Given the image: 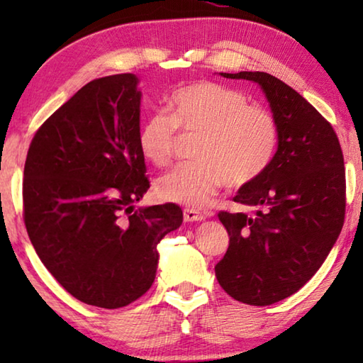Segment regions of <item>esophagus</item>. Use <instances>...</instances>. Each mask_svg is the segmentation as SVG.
<instances>
[{
    "mask_svg": "<svg viewBox=\"0 0 363 363\" xmlns=\"http://www.w3.org/2000/svg\"><path fill=\"white\" fill-rule=\"evenodd\" d=\"M206 216L203 213L192 210V208H186L184 210V219L187 220V223H200V220H203Z\"/></svg>",
    "mask_w": 363,
    "mask_h": 363,
    "instance_id": "34e87169",
    "label": "esophagus"
}]
</instances>
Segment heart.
I'll return each mask as SVG.
<instances>
[{
  "mask_svg": "<svg viewBox=\"0 0 363 363\" xmlns=\"http://www.w3.org/2000/svg\"><path fill=\"white\" fill-rule=\"evenodd\" d=\"M169 116L152 113L139 128L138 145L145 160L163 167L173 155L176 128L200 133L194 163L177 164L158 177L155 192L171 203L201 208L227 184L240 187L259 177L277 147V123L266 108L250 106L240 91L199 82L176 89Z\"/></svg>",
  "mask_w": 363,
  "mask_h": 363,
  "instance_id": "b5f03b06",
  "label": "heart"
}]
</instances>
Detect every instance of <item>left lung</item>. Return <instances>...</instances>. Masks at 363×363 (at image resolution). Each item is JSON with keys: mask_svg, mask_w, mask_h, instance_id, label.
<instances>
[{"mask_svg": "<svg viewBox=\"0 0 363 363\" xmlns=\"http://www.w3.org/2000/svg\"><path fill=\"white\" fill-rule=\"evenodd\" d=\"M219 75L259 84L277 123V152L269 167L233 196L255 211L218 214L230 240L214 267L229 296L269 306L303 288L340 237L344 158L330 123L279 78L264 72Z\"/></svg>", "mask_w": 363, "mask_h": 363, "instance_id": "1", "label": "left lung"}]
</instances>
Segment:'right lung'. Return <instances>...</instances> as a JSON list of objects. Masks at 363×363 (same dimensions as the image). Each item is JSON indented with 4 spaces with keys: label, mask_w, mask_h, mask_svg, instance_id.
<instances>
[{
    "label": "right lung",
    "mask_w": 363,
    "mask_h": 363,
    "mask_svg": "<svg viewBox=\"0 0 363 363\" xmlns=\"http://www.w3.org/2000/svg\"><path fill=\"white\" fill-rule=\"evenodd\" d=\"M139 78L93 79L36 131L23 168V219L36 255L72 296L118 309L155 280L158 243L182 224L174 203L144 206Z\"/></svg>",
    "instance_id": "obj_1"
}]
</instances>
